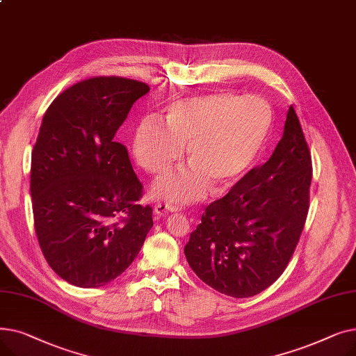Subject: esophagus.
I'll return each mask as SVG.
<instances>
[{
	"instance_id": "34e87169",
	"label": "esophagus",
	"mask_w": 356,
	"mask_h": 356,
	"mask_svg": "<svg viewBox=\"0 0 356 356\" xmlns=\"http://www.w3.org/2000/svg\"><path fill=\"white\" fill-rule=\"evenodd\" d=\"M179 211H180L179 204L172 202H159L154 207V213L157 215H164L168 212H179Z\"/></svg>"
}]
</instances>
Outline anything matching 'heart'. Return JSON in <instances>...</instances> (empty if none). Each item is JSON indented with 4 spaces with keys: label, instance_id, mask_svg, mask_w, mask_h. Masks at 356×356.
<instances>
[{
    "label": "heart",
    "instance_id": "b5f03b06",
    "mask_svg": "<svg viewBox=\"0 0 356 356\" xmlns=\"http://www.w3.org/2000/svg\"><path fill=\"white\" fill-rule=\"evenodd\" d=\"M273 109L258 97L241 98L215 92L184 98L168 106L165 127L156 121L140 125L134 153L153 175L167 172L188 147L191 168L157 181L154 193L175 202L200 199L208 180L225 189L244 177L268 140Z\"/></svg>",
    "mask_w": 356,
    "mask_h": 356
}]
</instances>
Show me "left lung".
Instances as JSON below:
<instances>
[{
	"label": "left lung",
	"instance_id": "obj_1",
	"mask_svg": "<svg viewBox=\"0 0 356 356\" xmlns=\"http://www.w3.org/2000/svg\"><path fill=\"white\" fill-rule=\"evenodd\" d=\"M312 156L289 108L274 153L208 204L184 255L196 275L235 298L255 296L283 274L309 212Z\"/></svg>",
	"mask_w": 356,
	"mask_h": 356
}]
</instances>
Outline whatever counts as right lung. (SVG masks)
Returning a JSON list of instances; mask_svg holds the SVG:
<instances>
[{"label": "right lung", "instance_id": "add662e5", "mask_svg": "<svg viewBox=\"0 0 356 356\" xmlns=\"http://www.w3.org/2000/svg\"><path fill=\"white\" fill-rule=\"evenodd\" d=\"M144 82L97 76L63 90L47 108L31 153L34 229L50 268L95 289L121 275L153 227L143 184L115 134Z\"/></svg>", "mask_w": 356, "mask_h": 356}]
</instances>
